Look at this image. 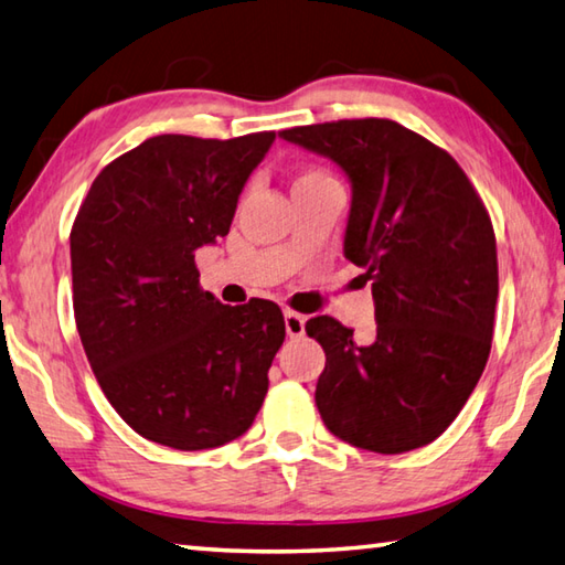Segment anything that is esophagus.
I'll use <instances>...</instances> for the list:
<instances>
[{
    "label": "esophagus",
    "instance_id": "esophagus-1",
    "mask_svg": "<svg viewBox=\"0 0 565 565\" xmlns=\"http://www.w3.org/2000/svg\"><path fill=\"white\" fill-rule=\"evenodd\" d=\"M285 332L290 339H297L305 334V317L300 312H292V310H285Z\"/></svg>",
    "mask_w": 565,
    "mask_h": 565
}]
</instances>
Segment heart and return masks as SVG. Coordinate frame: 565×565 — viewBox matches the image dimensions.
Masks as SVG:
<instances>
[{
    "instance_id": "obj_1",
    "label": "heart",
    "mask_w": 565,
    "mask_h": 565,
    "mask_svg": "<svg viewBox=\"0 0 565 565\" xmlns=\"http://www.w3.org/2000/svg\"><path fill=\"white\" fill-rule=\"evenodd\" d=\"M322 182H332V177H329V174L324 172V169L310 167V169H302V172L295 177V186H292V189L315 186V184H322Z\"/></svg>"
}]
</instances>
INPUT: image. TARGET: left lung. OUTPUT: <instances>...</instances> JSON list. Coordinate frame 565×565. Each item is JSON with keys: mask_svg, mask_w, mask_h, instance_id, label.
I'll list each match as a JSON object with an SVG mask.
<instances>
[{"mask_svg": "<svg viewBox=\"0 0 565 565\" xmlns=\"http://www.w3.org/2000/svg\"><path fill=\"white\" fill-rule=\"evenodd\" d=\"M280 137L344 169V255L364 268L376 305L371 344H356L334 317L305 324L327 356L319 415L361 450L423 448L462 411L492 349L499 270L482 199L448 152L383 117Z\"/></svg>", "mask_w": 565, "mask_h": 565, "instance_id": "obj_1", "label": "left lung"}]
</instances>
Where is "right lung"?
<instances>
[{
    "mask_svg": "<svg viewBox=\"0 0 565 565\" xmlns=\"http://www.w3.org/2000/svg\"><path fill=\"white\" fill-rule=\"evenodd\" d=\"M275 132L233 140L157 135L95 177L71 228L73 312L105 398L174 450L236 440L268 393L285 339L270 300L221 305L194 253L231 228Z\"/></svg>",
    "mask_w": 565,
    "mask_h": 565,
    "instance_id": "right-lung-1",
    "label": "right lung"
}]
</instances>
